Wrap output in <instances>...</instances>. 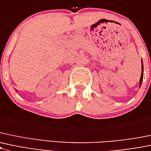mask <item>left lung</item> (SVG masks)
Wrapping results in <instances>:
<instances>
[{
	"mask_svg": "<svg viewBox=\"0 0 151 151\" xmlns=\"http://www.w3.org/2000/svg\"><path fill=\"white\" fill-rule=\"evenodd\" d=\"M142 79H143V63H142V73H141V77H140V79H139V88H140L141 84H142Z\"/></svg>",
	"mask_w": 151,
	"mask_h": 151,
	"instance_id": "1",
	"label": "left lung"
}]
</instances>
